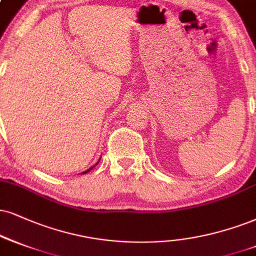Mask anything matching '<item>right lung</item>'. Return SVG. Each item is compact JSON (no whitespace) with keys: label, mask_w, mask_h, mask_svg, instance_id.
<instances>
[{"label":"right lung","mask_w":256,"mask_h":256,"mask_svg":"<svg viewBox=\"0 0 256 256\" xmlns=\"http://www.w3.org/2000/svg\"><path fill=\"white\" fill-rule=\"evenodd\" d=\"M98 162H100V160H98V162H96V165H97V164H98ZM94 165L92 167H90V168H89V170H86V171L82 172V174H85V173H88V172H89V171H91V170H92V168H94Z\"/></svg>","instance_id":"add662e5"}]
</instances>
